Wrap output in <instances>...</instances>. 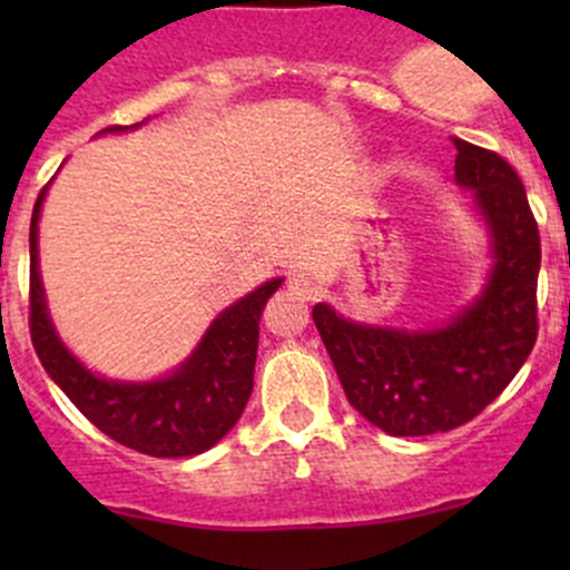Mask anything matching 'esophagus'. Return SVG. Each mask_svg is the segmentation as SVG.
Instances as JSON below:
<instances>
[{"mask_svg":"<svg viewBox=\"0 0 570 570\" xmlns=\"http://www.w3.org/2000/svg\"><path fill=\"white\" fill-rule=\"evenodd\" d=\"M289 295L297 297V301H314L320 295V286L312 275H292L289 278Z\"/></svg>","mask_w":570,"mask_h":570,"instance_id":"34e87169","label":"esophagus"}]
</instances>
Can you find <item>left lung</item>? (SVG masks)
Returning <instances> with one entry per match:
<instances>
[{
    "mask_svg": "<svg viewBox=\"0 0 570 570\" xmlns=\"http://www.w3.org/2000/svg\"><path fill=\"white\" fill-rule=\"evenodd\" d=\"M455 181L491 234L485 289L450 325L396 331L312 312L350 405L389 435H433L471 422L504 392L538 338L540 234L513 165L455 137Z\"/></svg>",
    "mask_w": 570,
    "mask_h": 570,
    "instance_id": "left-lung-1",
    "label": "left lung"
}]
</instances>
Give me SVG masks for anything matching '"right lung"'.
I'll return each instance as SVG.
<instances>
[{
    "instance_id": "1",
    "label": "right lung",
    "mask_w": 570,
    "mask_h": 570,
    "mask_svg": "<svg viewBox=\"0 0 570 570\" xmlns=\"http://www.w3.org/2000/svg\"><path fill=\"white\" fill-rule=\"evenodd\" d=\"M129 126H109L124 131ZM99 131V135H105ZM40 189L30 223V336L40 364L68 400L101 433L151 458H189L215 446L237 424L253 392L258 320L284 278H273L228 306L209 325L198 347L168 377L151 383H120L85 370L49 320L38 273Z\"/></svg>"
}]
</instances>
